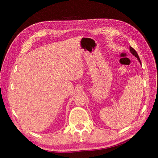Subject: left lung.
<instances>
[{
  "label": "left lung",
  "mask_w": 158,
  "mask_h": 158,
  "mask_svg": "<svg viewBox=\"0 0 158 158\" xmlns=\"http://www.w3.org/2000/svg\"><path fill=\"white\" fill-rule=\"evenodd\" d=\"M130 52H131V53L132 54L133 56H134L135 57H136L137 58L139 62V64H141V61H140V60H139V56H138V55L137 52H136V50H135V49H134L133 48H132L131 46H130Z\"/></svg>",
  "instance_id": "1"
}]
</instances>
